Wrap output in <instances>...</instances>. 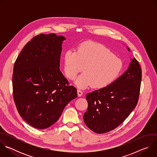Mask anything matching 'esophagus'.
I'll return each mask as SVG.
<instances>
[{
  "instance_id": "34e87169",
  "label": "esophagus",
  "mask_w": 157,
  "mask_h": 157,
  "mask_svg": "<svg viewBox=\"0 0 157 157\" xmlns=\"http://www.w3.org/2000/svg\"><path fill=\"white\" fill-rule=\"evenodd\" d=\"M77 92H78V96L79 97L82 96V94H83V93H82V91L79 90V89H78Z\"/></svg>"
}]
</instances>
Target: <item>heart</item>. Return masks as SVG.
Segmentation results:
<instances>
[{
	"mask_svg": "<svg viewBox=\"0 0 157 157\" xmlns=\"http://www.w3.org/2000/svg\"><path fill=\"white\" fill-rule=\"evenodd\" d=\"M83 67L84 73L76 81V85L81 89L91 86L103 89L119 78L123 63L102 44L87 41L79 44L76 51L68 50L63 55V70L69 79H75Z\"/></svg>",
	"mask_w": 157,
	"mask_h": 157,
	"instance_id": "heart-1",
	"label": "heart"
}]
</instances>
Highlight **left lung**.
Wrapping results in <instances>:
<instances>
[{
  "instance_id": "1",
  "label": "left lung",
  "mask_w": 157,
  "mask_h": 157,
  "mask_svg": "<svg viewBox=\"0 0 157 157\" xmlns=\"http://www.w3.org/2000/svg\"><path fill=\"white\" fill-rule=\"evenodd\" d=\"M130 52V49L127 47ZM142 70L136 58L127 70L108 87L86 95L88 108L83 116L93 132L104 133L121 125L135 109L139 101Z\"/></svg>"
}]
</instances>
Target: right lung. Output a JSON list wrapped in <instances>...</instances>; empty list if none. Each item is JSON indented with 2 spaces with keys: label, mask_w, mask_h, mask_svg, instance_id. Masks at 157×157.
<instances>
[{
  "label": "right lung",
  "mask_w": 157,
  "mask_h": 157,
  "mask_svg": "<svg viewBox=\"0 0 157 157\" xmlns=\"http://www.w3.org/2000/svg\"><path fill=\"white\" fill-rule=\"evenodd\" d=\"M55 33L40 34L29 41L13 66V99L20 116L31 126L47 128L55 124L77 97L59 70L62 43Z\"/></svg>",
  "instance_id": "add662e5"
}]
</instances>
